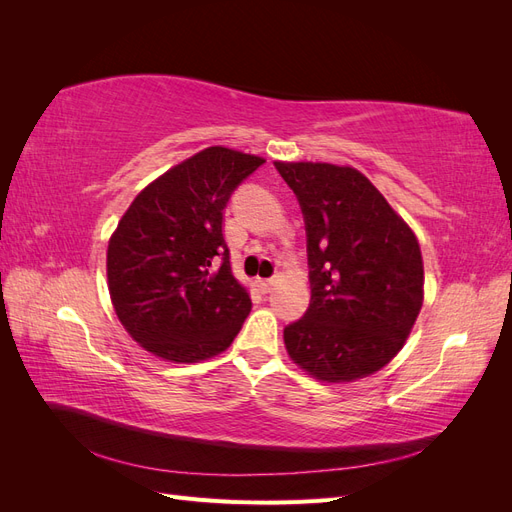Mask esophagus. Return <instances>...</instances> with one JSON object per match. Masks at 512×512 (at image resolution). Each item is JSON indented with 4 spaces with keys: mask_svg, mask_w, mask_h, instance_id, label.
<instances>
[{
    "mask_svg": "<svg viewBox=\"0 0 512 512\" xmlns=\"http://www.w3.org/2000/svg\"><path fill=\"white\" fill-rule=\"evenodd\" d=\"M256 284H258V290L262 294H269L273 290V286H275V280H258Z\"/></svg>",
    "mask_w": 512,
    "mask_h": 512,
    "instance_id": "1",
    "label": "esophagus"
}]
</instances>
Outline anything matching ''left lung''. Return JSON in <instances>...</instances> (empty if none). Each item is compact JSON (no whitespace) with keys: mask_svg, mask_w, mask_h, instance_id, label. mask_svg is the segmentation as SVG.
Segmentation results:
<instances>
[{"mask_svg":"<svg viewBox=\"0 0 512 512\" xmlns=\"http://www.w3.org/2000/svg\"><path fill=\"white\" fill-rule=\"evenodd\" d=\"M307 230L312 299L284 329L294 365L320 382L376 374L404 348L425 299L421 245L361 170L275 160Z\"/></svg>","mask_w":512,"mask_h":512,"instance_id":"obj_1","label":"left lung"}]
</instances>
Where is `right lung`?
I'll return each mask as SVG.
<instances>
[{
  "mask_svg": "<svg viewBox=\"0 0 512 512\" xmlns=\"http://www.w3.org/2000/svg\"><path fill=\"white\" fill-rule=\"evenodd\" d=\"M262 162L207 147L153 179L121 215L106 250L108 292L123 329L153 356L200 363L241 331L252 299L230 269L224 207Z\"/></svg>",
  "mask_w": 512,
  "mask_h": 512,
  "instance_id": "obj_1",
  "label": "right lung"
}]
</instances>
